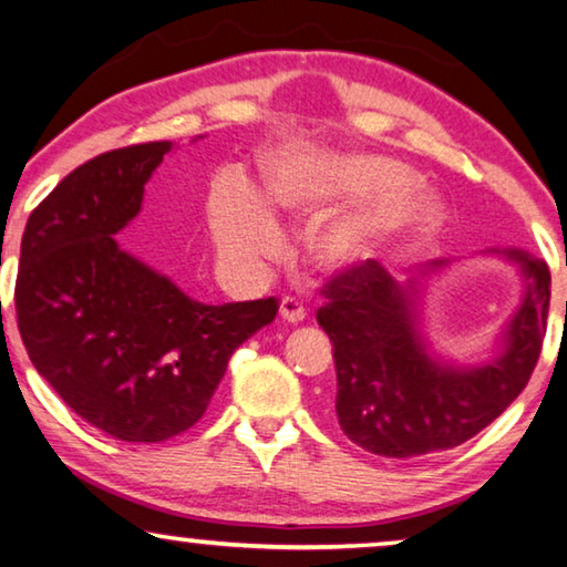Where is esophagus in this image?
Masks as SVG:
<instances>
[{
  "label": "esophagus",
  "mask_w": 567,
  "mask_h": 567,
  "mask_svg": "<svg viewBox=\"0 0 567 567\" xmlns=\"http://www.w3.org/2000/svg\"><path fill=\"white\" fill-rule=\"evenodd\" d=\"M280 315H282V320H287V322H302L307 310H305V305L300 300H295V297L287 295V297H282V302H280Z\"/></svg>",
  "instance_id": "esophagus-1"
}]
</instances>
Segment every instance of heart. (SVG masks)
Listing matches in <instances>:
<instances>
[{
  "label": "heart",
  "instance_id": "b5f03b06",
  "mask_svg": "<svg viewBox=\"0 0 567 567\" xmlns=\"http://www.w3.org/2000/svg\"><path fill=\"white\" fill-rule=\"evenodd\" d=\"M412 175L380 157H315L285 152L267 167V195L292 215H312L334 199L385 197L405 192ZM443 209L430 195H402L372 213L340 217L312 239L315 260L332 270L375 252L380 243L435 225ZM209 225L219 249L239 262L270 260L282 249V235L252 192L233 179L209 207Z\"/></svg>",
  "mask_w": 567,
  "mask_h": 567
}]
</instances>
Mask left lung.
I'll list each match as a JSON object with an SVG mask.
<instances>
[{"instance_id":"8db88e82","label":"left lung","mask_w":567,"mask_h":567,"mask_svg":"<svg viewBox=\"0 0 567 567\" xmlns=\"http://www.w3.org/2000/svg\"><path fill=\"white\" fill-rule=\"evenodd\" d=\"M505 255L527 280L523 305L501 358L470 370L430 358L415 328V282L402 287L378 260L354 262L322 285L318 322L334 348V412L354 445L398 460L440 453L477 435L520 395L548 328L550 270L523 252Z\"/></svg>"}]
</instances>
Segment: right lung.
Instances as JSON below:
<instances>
[{
  "label": "right lung",
  "instance_id": "obj_1",
  "mask_svg": "<svg viewBox=\"0 0 567 567\" xmlns=\"http://www.w3.org/2000/svg\"><path fill=\"white\" fill-rule=\"evenodd\" d=\"M172 142L84 162L27 219L17 324L37 372L76 415L124 443H162L205 415L233 352L277 297L203 305L124 252L145 182Z\"/></svg>",
  "mask_w": 567,
  "mask_h": 567
}]
</instances>
